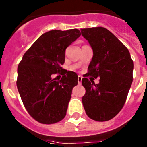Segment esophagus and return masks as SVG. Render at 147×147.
<instances>
[{"label": "esophagus", "mask_w": 147, "mask_h": 147, "mask_svg": "<svg viewBox=\"0 0 147 147\" xmlns=\"http://www.w3.org/2000/svg\"><path fill=\"white\" fill-rule=\"evenodd\" d=\"M82 77L81 76H78V85H81V84H82Z\"/></svg>", "instance_id": "34e87169"}]
</instances>
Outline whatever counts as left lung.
Segmentation results:
<instances>
[{"label": "left lung", "mask_w": 147, "mask_h": 147, "mask_svg": "<svg viewBox=\"0 0 147 147\" xmlns=\"http://www.w3.org/2000/svg\"><path fill=\"white\" fill-rule=\"evenodd\" d=\"M81 33L93 51L88 72L85 76L100 78L98 84L82 78L85 88L83 106L92 120L109 121L125 103L132 85L134 62L127 48L105 27L82 29Z\"/></svg>", "instance_id": "8db88e82"}]
</instances>
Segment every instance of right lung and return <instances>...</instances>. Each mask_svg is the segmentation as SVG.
Instances as JSON below:
<instances>
[{
	"instance_id": "add662e5",
	"label": "right lung",
	"mask_w": 147,
	"mask_h": 147,
	"mask_svg": "<svg viewBox=\"0 0 147 147\" xmlns=\"http://www.w3.org/2000/svg\"><path fill=\"white\" fill-rule=\"evenodd\" d=\"M80 36L77 29L48 31L30 47L19 63L17 89L26 111L40 123H57L66 114L78 76L61 65L66 48ZM57 72L63 76L58 81L51 77Z\"/></svg>"
}]
</instances>
